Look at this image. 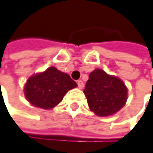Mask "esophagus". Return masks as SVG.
Wrapping results in <instances>:
<instances>
[{"instance_id":"esophagus-1","label":"esophagus","mask_w":153,"mask_h":153,"mask_svg":"<svg viewBox=\"0 0 153 153\" xmlns=\"http://www.w3.org/2000/svg\"><path fill=\"white\" fill-rule=\"evenodd\" d=\"M77 84H78L79 89H82V88L84 87V83H83L82 81H78V82H77Z\"/></svg>"}]
</instances>
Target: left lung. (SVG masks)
Segmentation results:
<instances>
[{
  "label": "left lung",
  "instance_id": "8db88e82",
  "mask_svg": "<svg viewBox=\"0 0 153 153\" xmlns=\"http://www.w3.org/2000/svg\"><path fill=\"white\" fill-rule=\"evenodd\" d=\"M84 94L90 109L98 116H108L121 110L127 100V88L114 76L96 69L89 75Z\"/></svg>",
  "mask_w": 153,
  "mask_h": 153
}]
</instances>
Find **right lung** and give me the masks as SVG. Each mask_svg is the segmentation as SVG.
<instances>
[{
    "label": "right lung",
    "mask_w": 153,
    "mask_h": 153,
    "mask_svg": "<svg viewBox=\"0 0 153 153\" xmlns=\"http://www.w3.org/2000/svg\"><path fill=\"white\" fill-rule=\"evenodd\" d=\"M77 86L76 82L55 67L28 79L24 93L27 100L36 107L51 109L60 103L65 93Z\"/></svg>",
    "instance_id": "right-lung-1"
}]
</instances>
